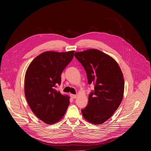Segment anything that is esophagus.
Wrapping results in <instances>:
<instances>
[{
  "instance_id": "obj_1",
  "label": "esophagus",
  "mask_w": 151,
  "mask_h": 151,
  "mask_svg": "<svg viewBox=\"0 0 151 151\" xmlns=\"http://www.w3.org/2000/svg\"><path fill=\"white\" fill-rule=\"evenodd\" d=\"M70 97L72 99H76V96L75 94H70Z\"/></svg>"
}]
</instances>
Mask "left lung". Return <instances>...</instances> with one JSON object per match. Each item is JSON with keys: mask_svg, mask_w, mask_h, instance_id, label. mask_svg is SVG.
<instances>
[{"mask_svg": "<svg viewBox=\"0 0 151 151\" xmlns=\"http://www.w3.org/2000/svg\"><path fill=\"white\" fill-rule=\"evenodd\" d=\"M94 88L88 103L81 110L83 118L91 124H101L109 119L120 105L124 91L122 72L111 56L96 49L75 52Z\"/></svg>", "mask_w": 151, "mask_h": 151, "instance_id": "left-lung-1", "label": "left lung"}]
</instances>
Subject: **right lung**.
Instances as JSON below:
<instances>
[{
    "label": "right lung",
    "mask_w": 151,
    "mask_h": 151,
    "mask_svg": "<svg viewBox=\"0 0 151 151\" xmlns=\"http://www.w3.org/2000/svg\"><path fill=\"white\" fill-rule=\"evenodd\" d=\"M74 51H46L30 64L24 79V93L35 115L48 124L59 121L69 105V97L56 90L63 70L73 58Z\"/></svg>",
    "instance_id": "add662e5"
}]
</instances>
